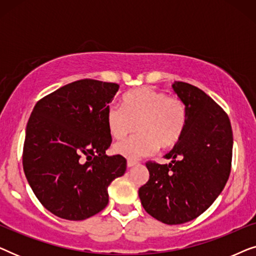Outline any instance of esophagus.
<instances>
[{"mask_svg": "<svg viewBox=\"0 0 256 256\" xmlns=\"http://www.w3.org/2000/svg\"><path fill=\"white\" fill-rule=\"evenodd\" d=\"M138 160H127V166L128 168H132V166H136V164H138Z\"/></svg>", "mask_w": 256, "mask_h": 256, "instance_id": "34e87169", "label": "esophagus"}]
</instances>
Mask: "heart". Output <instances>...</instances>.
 Returning <instances> with one entry per match:
<instances>
[{
  "instance_id": "heart-1",
  "label": "heart",
  "mask_w": 256,
  "mask_h": 256,
  "mask_svg": "<svg viewBox=\"0 0 256 256\" xmlns=\"http://www.w3.org/2000/svg\"><path fill=\"white\" fill-rule=\"evenodd\" d=\"M106 124L112 138L116 140L138 129V134L114 146L118 155L136 160L150 155L158 146L171 149L177 146L186 129L188 110L180 98L144 87L126 93L121 107H108Z\"/></svg>"
}]
</instances>
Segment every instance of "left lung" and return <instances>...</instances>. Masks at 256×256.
<instances>
[{
	"label": "left lung",
	"instance_id": "1",
	"mask_svg": "<svg viewBox=\"0 0 256 256\" xmlns=\"http://www.w3.org/2000/svg\"><path fill=\"white\" fill-rule=\"evenodd\" d=\"M188 110L183 138L166 158L146 163L149 180L138 188L143 208L166 225H180L204 213L222 191L232 166L233 132L228 115L205 92L174 82Z\"/></svg>",
	"mask_w": 256,
	"mask_h": 256
}]
</instances>
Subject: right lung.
Listing matches in <instances>:
<instances>
[{"label":"right lung","mask_w":256,"mask_h":256,"mask_svg":"<svg viewBox=\"0 0 256 256\" xmlns=\"http://www.w3.org/2000/svg\"><path fill=\"white\" fill-rule=\"evenodd\" d=\"M118 85L94 79L68 84L38 101L26 124L23 169L45 208L84 220L106 208L108 185L127 168L107 156L112 136L106 110Z\"/></svg>","instance_id":"1"}]
</instances>
